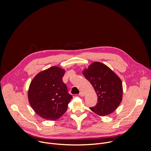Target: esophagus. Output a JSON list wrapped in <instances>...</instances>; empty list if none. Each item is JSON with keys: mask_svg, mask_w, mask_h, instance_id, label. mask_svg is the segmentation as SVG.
<instances>
[{"mask_svg": "<svg viewBox=\"0 0 151 151\" xmlns=\"http://www.w3.org/2000/svg\"><path fill=\"white\" fill-rule=\"evenodd\" d=\"M79 95L80 96H81V97H83V96H84V94H83V92H82V91H81V92H80V93H79Z\"/></svg>", "mask_w": 151, "mask_h": 151, "instance_id": "34e87169", "label": "esophagus"}]
</instances>
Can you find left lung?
<instances>
[{"mask_svg": "<svg viewBox=\"0 0 151 151\" xmlns=\"http://www.w3.org/2000/svg\"><path fill=\"white\" fill-rule=\"evenodd\" d=\"M82 73L91 83L97 96V103L90 109L102 116L112 114L122 99V83L120 78L100 62L93 63Z\"/></svg>", "mask_w": 151, "mask_h": 151, "instance_id": "8db88e82", "label": "left lung"}]
</instances>
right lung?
I'll return each instance as SVG.
<instances>
[{"mask_svg": "<svg viewBox=\"0 0 151 151\" xmlns=\"http://www.w3.org/2000/svg\"><path fill=\"white\" fill-rule=\"evenodd\" d=\"M65 70L57 66L39 73L32 80L28 91L29 103L42 118L55 121L68 109L72 96L63 81Z\"/></svg>", "mask_w": 151, "mask_h": 151, "instance_id": "1", "label": "right lung"}]
</instances>
